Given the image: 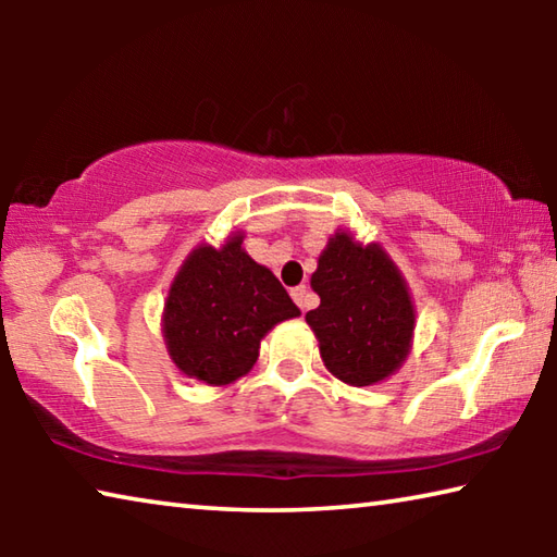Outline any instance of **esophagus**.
<instances>
[{
	"label": "esophagus",
	"mask_w": 557,
	"mask_h": 557,
	"mask_svg": "<svg viewBox=\"0 0 557 557\" xmlns=\"http://www.w3.org/2000/svg\"><path fill=\"white\" fill-rule=\"evenodd\" d=\"M307 297H309V295H307V287H305V285H299V287H292V299L297 301L301 312H305V309L309 307V305H307Z\"/></svg>",
	"instance_id": "34e87169"
}]
</instances>
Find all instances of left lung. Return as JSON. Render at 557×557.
I'll list each match as a JSON object with an SVG mask.
<instances>
[{
    "label": "left lung",
    "mask_w": 557,
    "mask_h": 557,
    "mask_svg": "<svg viewBox=\"0 0 557 557\" xmlns=\"http://www.w3.org/2000/svg\"><path fill=\"white\" fill-rule=\"evenodd\" d=\"M312 289L322 305L307 312V324L326 369L348 385L388 379L408 356L414 312L385 250L336 233L319 256Z\"/></svg>",
    "instance_id": "obj_1"
}]
</instances>
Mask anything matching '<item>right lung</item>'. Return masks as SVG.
<instances>
[{
	"label": "right lung",
	"mask_w": 557,
	"mask_h": 557,
	"mask_svg": "<svg viewBox=\"0 0 557 557\" xmlns=\"http://www.w3.org/2000/svg\"><path fill=\"white\" fill-rule=\"evenodd\" d=\"M243 235L196 248L178 270L164 307L172 361L188 379L225 385L258 361L260 338L299 314L287 289L243 248Z\"/></svg>",
	"instance_id": "1"
}]
</instances>
